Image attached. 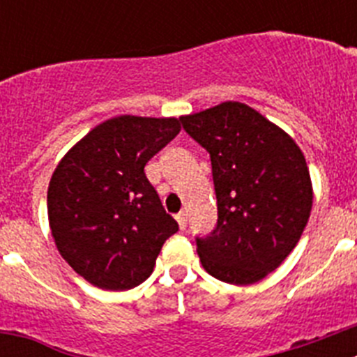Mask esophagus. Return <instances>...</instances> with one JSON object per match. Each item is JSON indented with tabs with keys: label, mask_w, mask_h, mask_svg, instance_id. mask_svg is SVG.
Masks as SVG:
<instances>
[{
	"label": "esophagus",
	"mask_w": 357,
	"mask_h": 357,
	"mask_svg": "<svg viewBox=\"0 0 357 357\" xmlns=\"http://www.w3.org/2000/svg\"><path fill=\"white\" fill-rule=\"evenodd\" d=\"M176 222H178V227H181L182 230L185 229V227H188V216H185V213L184 211H182V213H178L176 214Z\"/></svg>",
	"instance_id": "obj_1"
}]
</instances>
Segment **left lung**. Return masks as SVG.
I'll return each mask as SVG.
<instances>
[{
  "label": "left lung",
  "instance_id": "1",
  "mask_svg": "<svg viewBox=\"0 0 357 357\" xmlns=\"http://www.w3.org/2000/svg\"><path fill=\"white\" fill-rule=\"evenodd\" d=\"M181 121L213 166L218 223L197 238L202 266L229 284H254L291 254L307 225L313 184L304 153L245 103L223 102Z\"/></svg>",
  "mask_w": 357,
  "mask_h": 357
}]
</instances>
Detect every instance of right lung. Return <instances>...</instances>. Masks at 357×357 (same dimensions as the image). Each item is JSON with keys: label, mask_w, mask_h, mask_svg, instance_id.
Returning a JSON list of instances; mask_svg holds the SVG:
<instances>
[{"label": "right lung", "mask_w": 357, "mask_h": 357, "mask_svg": "<svg viewBox=\"0 0 357 357\" xmlns=\"http://www.w3.org/2000/svg\"><path fill=\"white\" fill-rule=\"evenodd\" d=\"M181 132V119L118 116L84 135L56 164L48 220L66 263L109 291L150 277L178 223L144 175L148 160Z\"/></svg>", "instance_id": "add662e5"}]
</instances>
